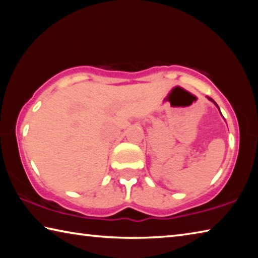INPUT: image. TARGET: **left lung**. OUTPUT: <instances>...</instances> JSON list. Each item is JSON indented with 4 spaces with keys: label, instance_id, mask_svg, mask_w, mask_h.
Returning <instances> with one entry per match:
<instances>
[{
    "label": "left lung",
    "instance_id": "1",
    "mask_svg": "<svg viewBox=\"0 0 258 258\" xmlns=\"http://www.w3.org/2000/svg\"><path fill=\"white\" fill-rule=\"evenodd\" d=\"M207 98H208V100H211V101H212V102H214V103H215V106H216V107L218 108V106H217V104H216V102H215V101H214V100H213L212 98H209V97H207ZM218 109H220V108H218Z\"/></svg>",
    "mask_w": 258,
    "mask_h": 258
}]
</instances>
